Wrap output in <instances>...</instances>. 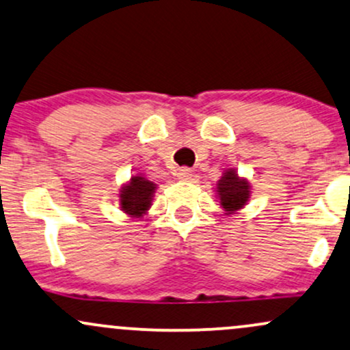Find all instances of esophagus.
<instances>
[{
  "mask_svg": "<svg viewBox=\"0 0 350 350\" xmlns=\"http://www.w3.org/2000/svg\"><path fill=\"white\" fill-rule=\"evenodd\" d=\"M176 176H178V180H182V182H190L193 178V170H190V168H180Z\"/></svg>",
  "mask_w": 350,
  "mask_h": 350,
  "instance_id": "34e87169",
  "label": "esophagus"
}]
</instances>
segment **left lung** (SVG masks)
Wrapping results in <instances>:
<instances>
[{
	"instance_id": "left-lung-1",
	"label": "left lung",
	"mask_w": 350,
	"mask_h": 350,
	"mask_svg": "<svg viewBox=\"0 0 350 350\" xmlns=\"http://www.w3.org/2000/svg\"><path fill=\"white\" fill-rule=\"evenodd\" d=\"M216 196L226 216L236 215L252 196V187L245 176L237 174L236 168H226L216 183Z\"/></svg>"
}]
</instances>
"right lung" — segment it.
<instances>
[{"label": "right lung", "mask_w": 350, "mask_h": 350, "mask_svg": "<svg viewBox=\"0 0 350 350\" xmlns=\"http://www.w3.org/2000/svg\"><path fill=\"white\" fill-rule=\"evenodd\" d=\"M155 190H157V185L147 180L144 175H131V178L119 188V208L131 219L141 221L149 213Z\"/></svg>", "instance_id": "obj_1"}]
</instances>
